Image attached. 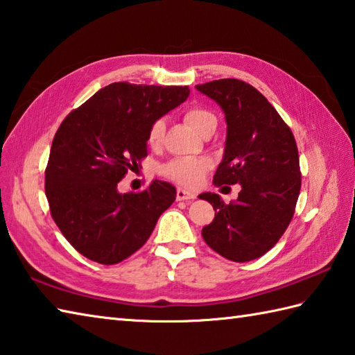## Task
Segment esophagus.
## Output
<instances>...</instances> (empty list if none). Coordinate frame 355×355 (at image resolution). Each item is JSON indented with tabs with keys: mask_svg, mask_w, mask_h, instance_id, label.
I'll return each mask as SVG.
<instances>
[{
	"mask_svg": "<svg viewBox=\"0 0 355 355\" xmlns=\"http://www.w3.org/2000/svg\"><path fill=\"white\" fill-rule=\"evenodd\" d=\"M197 196L191 191H186V189H182V187H178L177 189V200L178 201H187V200H193Z\"/></svg>",
	"mask_w": 355,
	"mask_h": 355,
	"instance_id": "esophagus-1",
	"label": "esophagus"
}]
</instances>
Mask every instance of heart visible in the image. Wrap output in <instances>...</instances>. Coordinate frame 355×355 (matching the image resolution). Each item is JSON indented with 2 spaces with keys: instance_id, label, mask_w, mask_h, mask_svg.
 <instances>
[{
  "instance_id": "1",
  "label": "heart",
  "mask_w": 355,
  "mask_h": 355,
  "mask_svg": "<svg viewBox=\"0 0 355 355\" xmlns=\"http://www.w3.org/2000/svg\"><path fill=\"white\" fill-rule=\"evenodd\" d=\"M184 120L189 126L198 132V134H205L209 128H217V116H215L211 110L205 107H191L184 112ZM166 130L164 120H155L149 128L148 134V143L150 146H157L163 140ZM211 168V162L207 158H198V157H178L171 159L169 163L162 166V175L172 180L178 184L183 186H197L200 180L203 178L206 171Z\"/></svg>"
}]
</instances>
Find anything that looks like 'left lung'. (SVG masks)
<instances>
[{
	"instance_id": "left-lung-1",
	"label": "left lung",
	"mask_w": 355,
	"mask_h": 355,
	"mask_svg": "<svg viewBox=\"0 0 355 355\" xmlns=\"http://www.w3.org/2000/svg\"><path fill=\"white\" fill-rule=\"evenodd\" d=\"M196 87L218 103L227 124L214 184L241 186L229 205L218 193H201L215 211L201 235L225 259L251 261L274 248L295 212L302 187L295 138L272 104L248 83L225 78Z\"/></svg>"
}]
</instances>
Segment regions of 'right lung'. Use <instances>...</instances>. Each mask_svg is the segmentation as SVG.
Listing matches in <instances>:
<instances>
[{"mask_svg":"<svg viewBox=\"0 0 355 355\" xmlns=\"http://www.w3.org/2000/svg\"><path fill=\"white\" fill-rule=\"evenodd\" d=\"M187 96V86L112 83L60 124L44 191L53 221L86 259L101 265L126 260L173 203L175 187L159 180L137 193H120L116 186L148 155L152 123Z\"/></svg>","mask_w":355,"mask_h":355,"instance_id":"add662e5","label":"right lung"}]
</instances>
